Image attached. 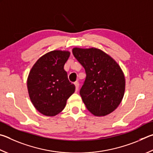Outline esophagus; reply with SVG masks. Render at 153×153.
<instances>
[{"label": "esophagus", "instance_id": "obj_1", "mask_svg": "<svg viewBox=\"0 0 153 153\" xmlns=\"http://www.w3.org/2000/svg\"><path fill=\"white\" fill-rule=\"evenodd\" d=\"M74 84H75V86H76V91H77L78 90V89H79V82H76L74 83Z\"/></svg>", "mask_w": 153, "mask_h": 153}]
</instances>
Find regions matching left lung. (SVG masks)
Wrapping results in <instances>:
<instances>
[{"mask_svg": "<svg viewBox=\"0 0 153 153\" xmlns=\"http://www.w3.org/2000/svg\"><path fill=\"white\" fill-rule=\"evenodd\" d=\"M72 53L85 71L79 94L86 108L94 116L109 114L120 104L124 94L125 77L120 65L97 48H75Z\"/></svg>", "mask_w": 153, "mask_h": 153, "instance_id": "8db88e82", "label": "left lung"}]
</instances>
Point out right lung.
<instances>
[{
	"label": "right lung",
	"instance_id": "1",
	"mask_svg": "<svg viewBox=\"0 0 153 153\" xmlns=\"http://www.w3.org/2000/svg\"><path fill=\"white\" fill-rule=\"evenodd\" d=\"M70 55L68 51L47 53L33 66L27 78L30 101L42 114L54 116L64 109L67 100L74 93L64 65Z\"/></svg>",
	"mask_w": 153,
	"mask_h": 153
}]
</instances>
